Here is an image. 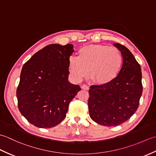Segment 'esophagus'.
Instances as JSON below:
<instances>
[{
	"mask_svg": "<svg viewBox=\"0 0 156 156\" xmlns=\"http://www.w3.org/2000/svg\"><path fill=\"white\" fill-rule=\"evenodd\" d=\"M81 88L82 89H83V90H88L89 89V87L87 84H82L81 86Z\"/></svg>",
	"mask_w": 156,
	"mask_h": 156,
	"instance_id": "1",
	"label": "esophagus"
}]
</instances>
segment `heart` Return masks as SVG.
<instances>
[{"instance_id": "1", "label": "heart", "mask_w": 156, "mask_h": 156, "mask_svg": "<svg viewBox=\"0 0 156 156\" xmlns=\"http://www.w3.org/2000/svg\"><path fill=\"white\" fill-rule=\"evenodd\" d=\"M78 57L69 58V70L74 80L90 76L98 84H107L119 76L122 66L121 53L105 45H89L79 49Z\"/></svg>"}]
</instances>
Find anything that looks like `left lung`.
<instances>
[{"instance_id":"1","label":"left lung","mask_w":156,"mask_h":156,"mask_svg":"<svg viewBox=\"0 0 156 156\" xmlns=\"http://www.w3.org/2000/svg\"><path fill=\"white\" fill-rule=\"evenodd\" d=\"M122 66L119 76L107 84L92 85L88 102L90 118L101 125L116 127L130 119L137 110L143 91L141 69L131 52L118 43Z\"/></svg>"}]
</instances>
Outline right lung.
Masks as SVG:
<instances>
[{"instance_id":"add662e5","label":"right lung","mask_w":156,"mask_h":156,"mask_svg":"<svg viewBox=\"0 0 156 156\" xmlns=\"http://www.w3.org/2000/svg\"><path fill=\"white\" fill-rule=\"evenodd\" d=\"M72 44H50L23 65L16 89L19 111L39 128L55 127L64 120L69 102L81 90L68 82Z\"/></svg>"}]
</instances>
